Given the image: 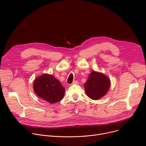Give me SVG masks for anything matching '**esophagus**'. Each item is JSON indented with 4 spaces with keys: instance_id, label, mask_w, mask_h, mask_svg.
Masks as SVG:
<instances>
[{
    "instance_id": "obj_1",
    "label": "esophagus",
    "mask_w": 146,
    "mask_h": 146,
    "mask_svg": "<svg viewBox=\"0 0 146 146\" xmlns=\"http://www.w3.org/2000/svg\"><path fill=\"white\" fill-rule=\"evenodd\" d=\"M73 84H75V85H78L79 84V82L78 80H74L73 82L72 83V85H73Z\"/></svg>"
}]
</instances>
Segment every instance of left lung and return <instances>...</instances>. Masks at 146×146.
<instances>
[{
  "label": "left lung",
  "mask_w": 146,
  "mask_h": 146,
  "mask_svg": "<svg viewBox=\"0 0 146 146\" xmlns=\"http://www.w3.org/2000/svg\"><path fill=\"white\" fill-rule=\"evenodd\" d=\"M110 84V80L105 75L93 71L84 86L87 95L92 99L98 100L106 94Z\"/></svg>",
  "instance_id": "1"
}]
</instances>
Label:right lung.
Segmentation results:
<instances>
[{
  "label": "right lung",
  "mask_w": 146,
  "mask_h": 146,
  "mask_svg": "<svg viewBox=\"0 0 146 146\" xmlns=\"http://www.w3.org/2000/svg\"><path fill=\"white\" fill-rule=\"evenodd\" d=\"M33 88L38 96L51 104L62 100L64 97L65 88L52 75L43 74L37 78L34 82Z\"/></svg>",
  "instance_id": "add662e5"
}]
</instances>
